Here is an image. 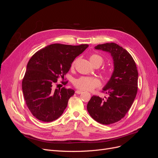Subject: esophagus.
Returning <instances> with one entry per match:
<instances>
[{"label": "esophagus", "instance_id": "esophagus-1", "mask_svg": "<svg viewBox=\"0 0 158 158\" xmlns=\"http://www.w3.org/2000/svg\"><path fill=\"white\" fill-rule=\"evenodd\" d=\"M82 93H83V92H82V91H81V90H76V94H81Z\"/></svg>", "mask_w": 158, "mask_h": 158}]
</instances>
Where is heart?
Instances as JSON below:
<instances>
[{"label":"heart","instance_id":"1","mask_svg":"<svg viewBox=\"0 0 158 158\" xmlns=\"http://www.w3.org/2000/svg\"><path fill=\"white\" fill-rule=\"evenodd\" d=\"M89 60L92 64H94L95 63H99L102 64L103 60V58L97 54H93L89 56ZM76 63V60L72 64V68H73ZM74 84L76 88L78 89L85 90V91H91L95 88L99 87L101 85V82L99 79L96 78L92 77H86V76H82L78 79L74 80Z\"/></svg>","mask_w":158,"mask_h":158}]
</instances>
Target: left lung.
<instances>
[{
  "instance_id": "8db88e82",
  "label": "left lung",
  "mask_w": 158,
  "mask_h": 158,
  "mask_svg": "<svg viewBox=\"0 0 158 158\" xmlns=\"http://www.w3.org/2000/svg\"><path fill=\"white\" fill-rule=\"evenodd\" d=\"M95 49L110 53L114 70L103 88L109 97L103 99L93 95L88 103L87 110L95 121L110 125L120 121L131 107L138 90V70L130 53L117 44H100Z\"/></svg>"
}]
</instances>
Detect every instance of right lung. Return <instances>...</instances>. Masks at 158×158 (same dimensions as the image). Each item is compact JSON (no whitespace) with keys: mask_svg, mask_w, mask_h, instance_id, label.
<instances>
[{"mask_svg":"<svg viewBox=\"0 0 158 158\" xmlns=\"http://www.w3.org/2000/svg\"><path fill=\"white\" fill-rule=\"evenodd\" d=\"M88 45L51 44L38 51L30 59L22 80L27 106L38 120L51 122L60 117L67 107L74 89L55 88L57 78L69 71L76 56Z\"/></svg>","mask_w":158,"mask_h":158,"instance_id":"1","label":"right lung"}]
</instances>
